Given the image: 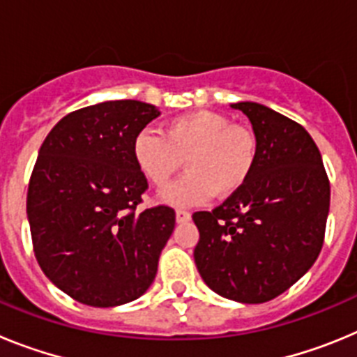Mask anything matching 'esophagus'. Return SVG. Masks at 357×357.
Listing matches in <instances>:
<instances>
[{
  "mask_svg": "<svg viewBox=\"0 0 357 357\" xmlns=\"http://www.w3.org/2000/svg\"><path fill=\"white\" fill-rule=\"evenodd\" d=\"M175 218H176V223H188L189 220H191V214L188 213V211H182L178 209L175 213Z\"/></svg>",
  "mask_w": 357,
  "mask_h": 357,
  "instance_id": "esophagus-1",
  "label": "esophagus"
}]
</instances>
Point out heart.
Returning a JSON list of instances; mask_svg holds the SVG:
<instances>
[{
    "label": "heart",
    "instance_id": "obj_1",
    "mask_svg": "<svg viewBox=\"0 0 357 357\" xmlns=\"http://www.w3.org/2000/svg\"><path fill=\"white\" fill-rule=\"evenodd\" d=\"M137 168L155 188H166L185 160L181 181L162 193L172 206H198L213 195L227 198L247 184L257 159V141L229 118L197 110L173 118L166 132L141 130L132 143Z\"/></svg>",
    "mask_w": 357,
    "mask_h": 357
}]
</instances>
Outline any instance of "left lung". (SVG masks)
<instances>
[{
    "instance_id": "1",
    "label": "left lung",
    "mask_w": 357,
    "mask_h": 357,
    "mask_svg": "<svg viewBox=\"0 0 357 357\" xmlns=\"http://www.w3.org/2000/svg\"><path fill=\"white\" fill-rule=\"evenodd\" d=\"M257 159L247 184L216 209L198 211L195 263L218 295L263 304L291 288L324 245L331 185L313 137L261 103L239 102Z\"/></svg>"
}]
</instances>
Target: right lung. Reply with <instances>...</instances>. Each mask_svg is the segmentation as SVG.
<instances>
[{"label": "right lung", "mask_w": 357, "mask_h": 357, "mask_svg": "<svg viewBox=\"0 0 357 357\" xmlns=\"http://www.w3.org/2000/svg\"><path fill=\"white\" fill-rule=\"evenodd\" d=\"M159 114L137 100L96 103L64 116L40 146L26 197L33 252L44 275L82 304H127L155 279L175 211L137 209L148 182L132 143Z\"/></svg>", "instance_id": "add662e5"}]
</instances>
